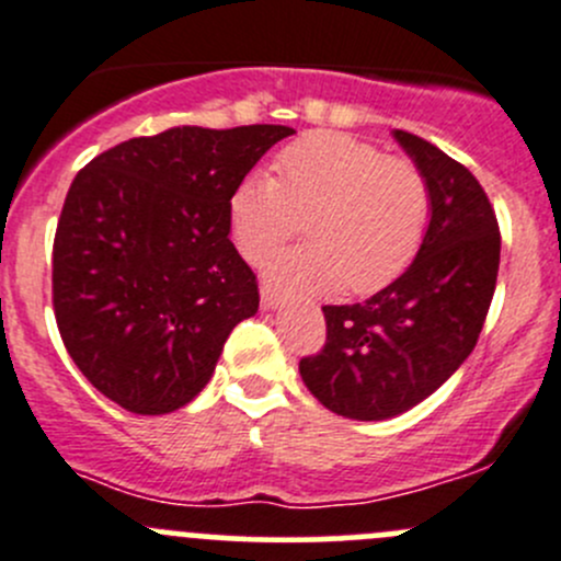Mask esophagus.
Returning <instances> with one entry per match:
<instances>
[{
    "mask_svg": "<svg viewBox=\"0 0 561 561\" xmlns=\"http://www.w3.org/2000/svg\"><path fill=\"white\" fill-rule=\"evenodd\" d=\"M260 304H263V309H276L282 304V296L274 290V287L263 282V287H260Z\"/></svg>",
    "mask_w": 561,
    "mask_h": 561,
    "instance_id": "34e87169",
    "label": "esophagus"
}]
</instances>
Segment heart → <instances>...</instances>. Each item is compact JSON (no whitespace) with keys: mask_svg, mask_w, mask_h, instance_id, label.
I'll return each mask as SVG.
<instances>
[{"mask_svg":"<svg viewBox=\"0 0 561 561\" xmlns=\"http://www.w3.org/2000/svg\"><path fill=\"white\" fill-rule=\"evenodd\" d=\"M274 167L276 178L249 172L230 194L243 257L268 254L309 216L312 243L265 263L279 279L369 296L411 268L431 225V186L411 159L342 130H312L285 145Z\"/></svg>","mask_w":561,"mask_h":561,"instance_id":"b5f03b06","label":"heart"}]
</instances>
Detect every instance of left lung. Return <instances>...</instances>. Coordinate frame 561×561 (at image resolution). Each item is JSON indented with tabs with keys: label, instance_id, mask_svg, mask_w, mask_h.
<instances>
[{
	"label": "left lung",
	"instance_id": "obj_1",
	"mask_svg": "<svg viewBox=\"0 0 561 561\" xmlns=\"http://www.w3.org/2000/svg\"><path fill=\"white\" fill-rule=\"evenodd\" d=\"M431 186V227L411 268L364 304H325V342L298 362L307 389L347 419H389L431 397L480 340L502 232L460 161L394 130Z\"/></svg>",
	"mask_w": 561,
	"mask_h": 561
}]
</instances>
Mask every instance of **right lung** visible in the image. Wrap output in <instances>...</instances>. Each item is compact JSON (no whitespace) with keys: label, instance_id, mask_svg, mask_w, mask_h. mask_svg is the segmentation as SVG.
I'll return each instance as SVG.
<instances>
[{"label":"right lung","instance_id":"1","mask_svg":"<svg viewBox=\"0 0 561 561\" xmlns=\"http://www.w3.org/2000/svg\"><path fill=\"white\" fill-rule=\"evenodd\" d=\"M287 125L136 136L73 178L54 236L51 301L70 358L130 413H170L214 375L260 307L230 241V194Z\"/></svg>","mask_w":561,"mask_h":561}]
</instances>
